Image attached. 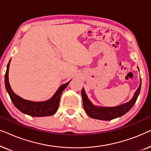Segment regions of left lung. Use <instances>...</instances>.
<instances>
[{
    "label": "left lung",
    "instance_id": "8db88e82",
    "mask_svg": "<svg viewBox=\"0 0 151 151\" xmlns=\"http://www.w3.org/2000/svg\"><path fill=\"white\" fill-rule=\"evenodd\" d=\"M141 80H140L139 87L134 93L133 98L129 102L114 107L95 106L88 98L85 91L84 88H82V97L84 111L89 117L93 119H100V120H111V119L122 116L133 106L134 104L135 103L139 94L140 89H141Z\"/></svg>",
    "mask_w": 151,
    "mask_h": 151
}]
</instances>
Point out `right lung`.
I'll list each match as a JSON object with an SVG mask.
<instances>
[{"mask_svg": "<svg viewBox=\"0 0 151 151\" xmlns=\"http://www.w3.org/2000/svg\"><path fill=\"white\" fill-rule=\"evenodd\" d=\"M10 61L8 63L7 71L5 75V84L6 90L14 106L22 113L32 117H45L55 114L58 109L62 93L68 86L70 81L60 86L55 94L48 100L43 101V102H33V101L24 100L14 93L10 86L9 78H8Z\"/></svg>", "mask_w": 151, "mask_h": 151, "instance_id": "add662e5", "label": "right lung"}]
</instances>
